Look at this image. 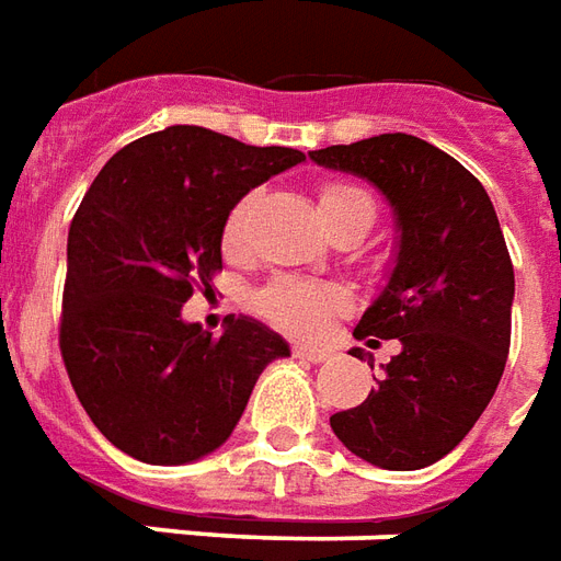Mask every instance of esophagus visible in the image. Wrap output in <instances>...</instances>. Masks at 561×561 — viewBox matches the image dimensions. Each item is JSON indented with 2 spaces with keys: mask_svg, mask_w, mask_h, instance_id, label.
<instances>
[{
  "mask_svg": "<svg viewBox=\"0 0 561 561\" xmlns=\"http://www.w3.org/2000/svg\"><path fill=\"white\" fill-rule=\"evenodd\" d=\"M294 356H297V359H306V363H327V359H330V351H327V347H306V344H297V347H294Z\"/></svg>",
  "mask_w": 561,
  "mask_h": 561,
  "instance_id": "34e87169",
  "label": "esophagus"
}]
</instances>
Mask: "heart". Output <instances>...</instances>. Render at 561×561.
I'll use <instances>...</instances> for the list:
<instances>
[{"mask_svg":"<svg viewBox=\"0 0 561 561\" xmlns=\"http://www.w3.org/2000/svg\"><path fill=\"white\" fill-rule=\"evenodd\" d=\"M351 202H363L375 210V198L365 193L363 186L356 184H323L318 193V207L321 214L335 210V207L351 205ZM249 198L238 202L234 210L228 214L226 240L228 249H238L243 238V219H247ZM255 309H259L270 323H276L279 330L291 335H318L327 330V323L333 321L335 314L347 309V294L335 285H321V282L294 279V276H279L255 297Z\"/></svg>","mask_w":561,"mask_h":561,"instance_id":"b5f03b06","label":"heart"}]
</instances>
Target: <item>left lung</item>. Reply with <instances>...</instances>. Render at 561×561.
<instances>
[{
    "mask_svg": "<svg viewBox=\"0 0 561 561\" xmlns=\"http://www.w3.org/2000/svg\"><path fill=\"white\" fill-rule=\"evenodd\" d=\"M309 157L371 181L398 228L396 267L354 335L368 344L398 339L401 347L377 389L330 425L380 470H422L470 434L505 371L514 267L500 219L479 178L408 133Z\"/></svg>",
    "mask_w": 561,
    "mask_h": 561,
    "instance_id": "1",
    "label": "left lung"
}]
</instances>
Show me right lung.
<instances>
[{
    "label": "right lung",
    "instance_id": "add662e5",
    "mask_svg": "<svg viewBox=\"0 0 561 561\" xmlns=\"http://www.w3.org/2000/svg\"><path fill=\"white\" fill-rule=\"evenodd\" d=\"M302 160L175 124L124 145L94 178L70 222L59 347L115 449L160 467L205 458L231 437L261 371L291 354L252 318L214 335L181 309L222 270L231 207Z\"/></svg>",
    "mask_w": 561,
    "mask_h": 561
}]
</instances>
